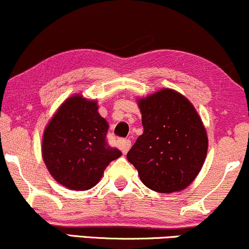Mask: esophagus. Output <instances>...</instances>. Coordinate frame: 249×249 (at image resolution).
I'll return each mask as SVG.
<instances>
[{"label":"esophagus","mask_w":249,"mask_h":249,"mask_svg":"<svg viewBox=\"0 0 249 249\" xmlns=\"http://www.w3.org/2000/svg\"><path fill=\"white\" fill-rule=\"evenodd\" d=\"M119 146H121L122 152L126 154L127 151L130 150L131 147V141H128V139H121V141H119Z\"/></svg>","instance_id":"esophagus-1"}]
</instances>
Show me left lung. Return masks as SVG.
<instances>
[{
  "mask_svg": "<svg viewBox=\"0 0 249 249\" xmlns=\"http://www.w3.org/2000/svg\"><path fill=\"white\" fill-rule=\"evenodd\" d=\"M144 133L127 152L145 186L160 193L186 188L201 170L207 134L188 99L171 89L139 99Z\"/></svg>",
  "mask_w": 249,
  "mask_h": 249,
  "instance_id": "1",
  "label": "left lung"
}]
</instances>
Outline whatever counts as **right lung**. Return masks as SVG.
Returning <instances> with one entry per match:
<instances>
[{
	"mask_svg": "<svg viewBox=\"0 0 249 249\" xmlns=\"http://www.w3.org/2000/svg\"><path fill=\"white\" fill-rule=\"evenodd\" d=\"M107 128L95 101L77 95L63 103L42 142L43 159L56 181L75 191L95 186L105 167L122 156L105 141Z\"/></svg>",
	"mask_w": 249,
	"mask_h": 249,
	"instance_id": "obj_1",
	"label": "right lung"
}]
</instances>
